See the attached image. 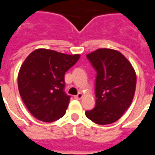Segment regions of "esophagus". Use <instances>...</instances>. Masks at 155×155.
<instances>
[{"mask_svg": "<svg viewBox=\"0 0 155 155\" xmlns=\"http://www.w3.org/2000/svg\"><path fill=\"white\" fill-rule=\"evenodd\" d=\"M82 98H83V94H82V93H79L77 95L74 96V99H76V100H81Z\"/></svg>", "mask_w": 155, "mask_h": 155, "instance_id": "34e87169", "label": "esophagus"}]
</instances>
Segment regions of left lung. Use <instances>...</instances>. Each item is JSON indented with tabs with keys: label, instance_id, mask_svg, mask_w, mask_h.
Here are the masks:
<instances>
[{
	"label": "left lung",
	"instance_id": "8db88e82",
	"mask_svg": "<svg viewBox=\"0 0 155 155\" xmlns=\"http://www.w3.org/2000/svg\"><path fill=\"white\" fill-rule=\"evenodd\" d=\"M86 57L96 71L95 107L85 112L98 124L117 121L130 107L136 87V74L129 61L120 52L98 49Z\"/></svg>",
	"mask_w": 155,
	"mask_h": 155
}]
</instances>
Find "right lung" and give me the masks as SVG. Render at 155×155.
<instances>
[{
	"instance_id": "add662e5",
	"label": "right lung",
	"mask_w": 155,
	"mask_h": 155,
	"mask_svg": "<svg viewBox=\"0 0 155 155\" xmlns=\"http://www.w3.org/2000/svg\"><path fill=\"white\" fill-rule=\"evenodd\" d=\"M80 59L37 49L23 62L18 74V89L31 114L44 122H53L65 114L71 96L64 92V74Z\"/></svg>"
}]
</instances>
